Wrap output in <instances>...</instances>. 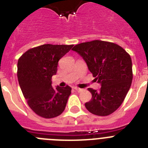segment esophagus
I'll return each mask as SVG.
<instances>
[{"mask_svg":"<svg viewBox=\"0 0 148 148\" xmlns=\"http://www.w3.org/2000/svg\"><path fill=\"white\" fill-rule=\"evenodd\" d=\"M73 89H74V90H76V91H78V92H81V91H82V89H80V88H78V87H73Z\"/></svg>","mask_w":148,"mask_h":148,"instance_id":"esophagus-1","label":"esophagus"}]
</instances>
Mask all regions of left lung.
Returning a JSON list of instances; mask_svg holds the SVG:
<instances>
[{"label": "left lung", "instance_id": "1", "mask_svg": "<svg viewBox=\"0 0 148 148\" xmlns=\"http://www.w3.org/2000/svg\"><path fill=\"white\" fill-rule=\"evenodd\" d=\"M73 51L82 56L101 87L88 90L92 99L85 103L89 112L96 116L110 115L125 100L133 80L130 55L118 44L95 40L77 44Z\"/></svg>", "mask_w": 148, "mask_h": 148}]
</instances>
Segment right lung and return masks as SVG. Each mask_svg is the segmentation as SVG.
Segmentation results:
<instances>
[{
    "label": "right lung",
    "mask_w": 148,
    "mask_h": 148,
    "mask_svg": "<svg viewBox=\"0 0 148 148\" xmlns=\"http://www.w3.org/2000/svg\"><path fill=\"white\" fill-rule=\"evenodd\" d=\"M73 45L44 44L27 50L18 61V82L29 107L45 119L57 117L64 112L71 87H52V76L58 61Z\"/></svg>",
    "instance_id": "1"
}]
</instances>
